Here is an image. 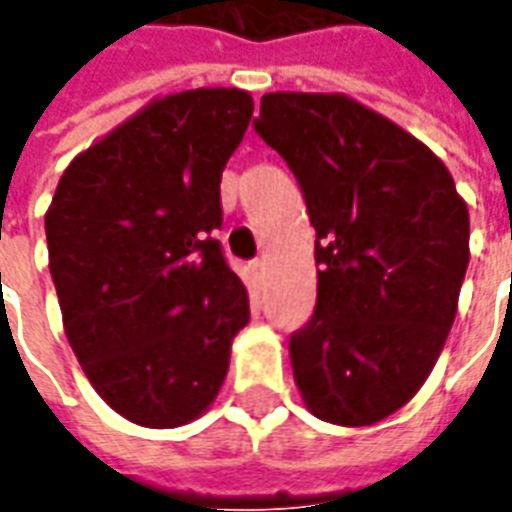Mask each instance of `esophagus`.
Segmentation results:
<instances>
[{
    "mask_svg": "<svg viewBox=\"0 0 512 512\" xmlns=\"http://www.w3.org/2000/svg\"><path fill=\"white\" fill-rule=\"evenodd\" d=\"M249 274H252L255 282H263V277H266V260H263V257L252 260V263H249Z\"/></svg>",
    "mask_w": 512,
    "mask_h": 512,
    "instance_id": "obj_1",
    "label": "esophagus"
}]
</instances>
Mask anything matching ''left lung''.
Wrapping results in <instances>:
<instances>
[{"label": "left lung", "instance_id": "left-lung-1", "mask_svg": "<svg viewBox=\"0 0 512 512\" xmlns=\"http://www.w3.org/2000/svg\"><path fill=\"white\" fill-rule=\"evenodd\" d=\"M255 131L318 233V301L290 337L296 386L323 422H381L417 395L452 329L466 202L430 147L348 95L268 93Z\"/></svg>", "mask_w": 512, "mask_h": 512}]
</instances>
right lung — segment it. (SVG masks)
<instances>
[{
  "instance_id": "1",
  "label": "right lung",
  "mask_w": 512,
  "mask_h": 512,
  "mask_svg": "<svg viewBox=\"0 0 512 512\" xmlns=\"http://www.w3.org/2000/svg\"><path fill=\"white\" fill-rule=\"evenodd\" d=\"M252 112L235 87L156 98L73 158L46 211L68 343L95 392L136 425L200 417L249 323L213 230L224 164Z\"/></svg>"
}]
</instances>
